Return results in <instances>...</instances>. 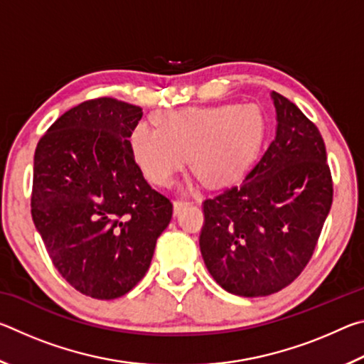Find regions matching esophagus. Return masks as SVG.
<instances>
[{"label":"esophagus","instance_id":"esophagus-1","mask_svg":"<svg viewBox=\"0 0 364 364\" xmlns=\"http://www.w3.org/2000/svg\"><path fill=\"white\" fill-rule=\"evenodd\" d=\"M189 204H191L189 199H175L173 200V210H175V213H180L181 208L189 205Z\"/></svg>","mask_w":364,"mask_h":364}]
</instances>
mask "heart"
Returning <instances> with one entry per match:
<instances>
[{"label":"heart","mask_w":364,"mask_h":364,"mask_svg":"<svg viewBox=\"0 0 364 364\" xmlns=\"http://www.w3.org/2000/svg\"><path fill=\"white\" fill-rule=\"evenodd\" d=\"M263 119L254 106L184 109L157 119V130L139 123L130 143L144 176L168 186L189 157L193 173L221 186L242 173L260 147Z\"/></svg>","instance_id":"heart-1"}]
</instances>
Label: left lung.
<instances>
[{"mask_svg": "<svg viewBox=\"0 0 364 364\" xmlns=\"http://www.w3.org/2000/svg\"><path fill=\"white\" fill-rule=\"evenodd\" d=\"M271 96L278 130L268 149L241 183L202 202L205 267L241 297L274 294L299 278L334 196L321 133L287 97Z\"/></svg>", "mask_w": 364, "mask_h": 364, "instance_id": "obj_1", "label": "left lung"}]
</instances>
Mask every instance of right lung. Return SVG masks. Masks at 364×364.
Instances as JSON below:
<instances>
[{
  "label": "right lung",
  "instance_id": "1",
  "mask_svg": "<svg viewBox=\"0 0 364 364\" xmlns=\"http://www.w3.org/2000/svg\"><path fill=\"white\" fill-rule=\"evenodd\" d=\"M143 109L114 97L63 114L35 149L30 207L60 276L88 297H122L143 279L173 204L144 180L130 136Z\"/></svg>",
  "mask_w": 364,
  "mask_h": 364
}]
</instances>
